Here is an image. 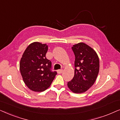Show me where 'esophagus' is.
Here are the masks:
<instances>
[{"mask_svg": "<svg viewBox=\"0 0 120 120\" xmlns=\"http://www.w3.org/2000/svg\"><path fill=\"white\" fill-rule=\"evenodd\" d=\"M63 70L62 69L58 70L57 71V73H59V74H60V73H61L62 72H63Z\"/></svg>", "mask_w": 120, "mask_h": 120, "instance_id": "1", "label": "esophagus"}]
</instances>
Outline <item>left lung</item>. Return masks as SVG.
I'll return each instance as SVG.
<instances>
[{
	"instance_id": "obj_1",
	"label": "left lung",
	"mask_w": 120,
	"mask_h": 120,
	"mask_svg": "<svg viewBox=\"0 0 120 120\" xmlns=\"http://www.w3.org/2000/svg\"><path fill=\"white\" fill-rule=\"evenodd\" d=\"M75 56V75L68 86L75 93H82L94 83L99 71V59L97 52L84 43L72 47Z\"/></svg>"
}]
</instances>
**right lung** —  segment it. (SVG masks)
<instances>
[{
	"label": "right lung",
	"mask_w": 120,
	"mask_h": 120,
	"mask_svg": "<svg viewBox=\"0 0 120 120\" xmlns=\"http://www.w3.org/2000/svg\"><path fill=\"white\" fill-rule=\"evenodd\" d=\"M48 45L39 42L30 44L21 59L20 70L26 85L34 92L50 87L57 74L52 71V62L46 58Z\"/></svg>",
	"instance_id": "1"
}]
</instances>
